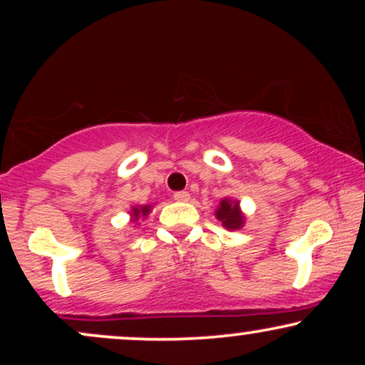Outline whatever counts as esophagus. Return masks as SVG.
Wrapping results in <instances>:
<instances>
[{
    "mask_svg": "<svg viewBox=\"0 0 365 365\" xmlns=\"http://www.w3.org/2000/svg\"><path fill=\"white\" fill-rule=\"evenodd\" d=\"M173 197L178 202H188V200H190V194H188V192H175Z\"/></svg>",
    "mask_w": 365,
    "mask_h": 365,
    "instance_id": "esophagus-1",
    "label": "esophagus"
}]
</instances>
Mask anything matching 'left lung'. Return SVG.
Masks as SVG:
<instances>
[{
  "label": "left lung",
  "instance_id": "obj_1",
  "mask_svg": "<svg viewBox=\"0 0 365 365\" xmlns=\"http://www.w3.org/2000/svg\"><path fill=\"white\" fill-rule=\"evenodd\" d=\"M216 220L220 221L221 226L226 230H240L245 225V215L240 207V200L225 197L221 199L220 206L215 211Z\"/></svg>",
  "mask_w": 365,
  "mask_h": 365
}]
</instances>
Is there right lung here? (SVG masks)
<instances>
[{
  "label": "right lung",
  "mask_w": 365,
  "mask_h": 365,
  "mask_svg": "<svg viewBox=\"0 0 365 365\" xmlns=\"http://www.w3.org/2000/svg\"><path fill=\"white\" fill-rule=\"evenodd\" d=\"M153 211V206L148 204V206H132L130 207V223H135V225H140L139 221L140 220H145V217L149 216V212Z\"/></svg>",
  "instance_id": "right-lung-1"
}]
</instances>
